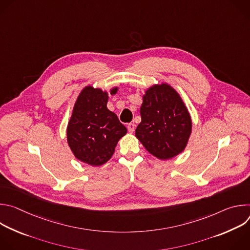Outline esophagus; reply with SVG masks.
<instances>
[{
	"label": "esophagus",
	"instance_id": "esophagus-1",
	"mask_svg": "<svg viewBox=\"0 0 250 250\" xmlns=\"http://www.w3.org/2000/svg\"><path fill=\"white\" fill-rule=\"evenodd\" d=\"M127 129H128V131H129L130 133H132V132L134 131V129H135V125L132 124V123L128 124V125H127Z\"/></svg>",
	"mask_w": 250,
	"mask_h": 250
}]
</instances>
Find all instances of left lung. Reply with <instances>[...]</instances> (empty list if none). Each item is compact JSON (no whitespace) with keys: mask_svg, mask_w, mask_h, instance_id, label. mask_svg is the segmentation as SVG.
<instances>
[{"mask_svg":"<svg viewBox=\"0 0 250 250\" xmlns=\"http://www.w3.org/2000/svg\"><path fill=\"white\" fill-rule=\"evenodd\" d=\"M141 123L135 136L146 149L161 160L182 153L192 133V119L187 106L171 85L157 83L142 95Z\"/></svg>","mask_w":250,"mask_h":250,"instance_id":"8db88e82","label":"left lung"}]
</instances>
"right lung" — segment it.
Here are the masks:
<instances>
[{
  "mask_svg": "<svg viewBox=\"0 0 250 250\" xmlns=\"http://www.w3.org/2000/svg\"><path fill=\"white\" fill-rule=\"evenodd\" d=\"M118 91L117 86L108 92L88 85L77 97L66 133L67 144L79 161L91 166L104 164L112 158L119 140L126 134V127L106 108L109 94Z\"/></svg>",
  "mask_w": 250,
  "mask_h": 250,
  "instance_id": "obj_1",
  "label": "right lung"
}]
</instances>
